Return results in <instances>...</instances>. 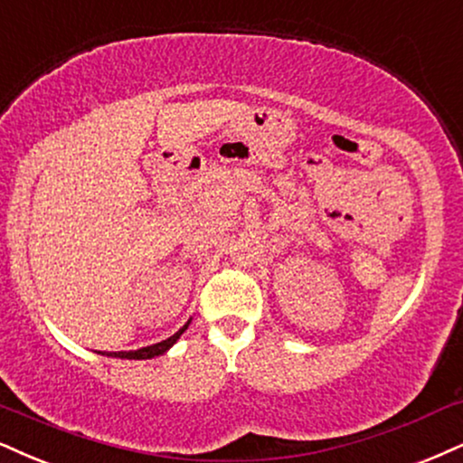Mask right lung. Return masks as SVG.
Wrapping results in <instances>:
<instances>
[{
	"mask_svg": "<svg viewBox=\"0 0 463 463\" xmlns=\"http://www.w3.org/2000/svg\"><path fill=\"white\" fill-rule=\"evenodd\" d=\"M188 328V324H184L178 333L171 335L169 339L161 341V344H154V345H147V347H141V350H135V352H107V356H113V358H135V361H144V358H154V356H161V354H165L169 350L171 345L175 344V341L180 339V335L184 333V330Z\"/></svg>",
	"mask_w": 463,
	"mask_h": 463,
	"instance_id": "obj_1",
	"label": "right lung"
}]
</instances>
